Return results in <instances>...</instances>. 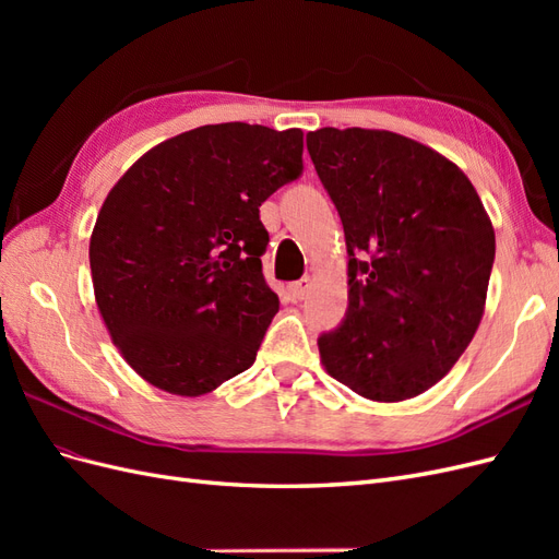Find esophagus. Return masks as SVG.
<instances>
[{
	"label": "esophagus",
	"instance_id": "34e87169",
	"mask_svg": "<svg viewBox=\"0 0 559 559\" xmlns=\"http://www.w3.org/2000/svg\"><path fill=\"white\" fill-rule=\"evenodd\" d=\"M310 286H312V280H310V277H302V280H298V282H294V284L289 286L292 300H302V298H306L308 292H310Z\"/></svg>",
	"mask_w": 559,
	"mask_h": 559
}]
</instances>
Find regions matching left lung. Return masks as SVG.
I'll return each mask as SVG.
<instances>
[{
  "label": "left lung",
  "mask_w": 559,
  "mask_h": 559,
  "mask_svg": "<svg viewBox=\"0 0 559 559\" xmlns=\"http://www.w3.org/2000/svg\"><path fill=\"white\" fill-rule=\"evenodd\" d=\"M314 170L341 214L349 306L317 337L329 376L373 401L427 392L476 333L495 230L466 175L386 130L308 132Z\"/></svg>",
  "instance_id": "obj_1"
}]
</instances>
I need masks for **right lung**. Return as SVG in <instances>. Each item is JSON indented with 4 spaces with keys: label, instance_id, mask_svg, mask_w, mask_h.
I'll return each mask as SVG.
<instances>
[{
    "label": "right lung",
    "instance_id": "1",
    "mask_svg": "<svg viewBox=\"0 0 559 559\" xmlns=\"http://www.w3.org/2000/svg\"><path fill=\"white\" fill-rule=\"evenodd\" d=\"M302 175V132L202 126L144 154L91 238L99 314L158 389L200 396L247 370L280 298L263 277L259 207Z\"/></svg>",
    "mask_w": 559,
    "mask_h": 559
}]
</instances>
